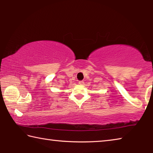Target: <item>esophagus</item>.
<instances>
[{"instance_id": "obj_1", "label": "esophagus", "mask_w": 153, "mask_h": 153, "mask_svg": "<svg viewBox=\"0 0 153 153\" xmlns=\"http://www.w3.org/2000/svg\"><path fill=\"white\" fill-rule=\"evenodd\" d=\"M78 83H79V85H84V81H79Z\"/></svg>"}]
</instances>
